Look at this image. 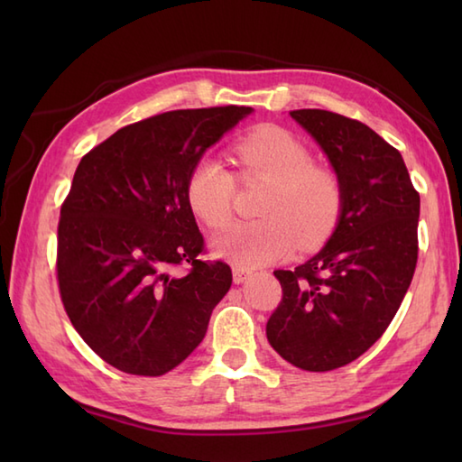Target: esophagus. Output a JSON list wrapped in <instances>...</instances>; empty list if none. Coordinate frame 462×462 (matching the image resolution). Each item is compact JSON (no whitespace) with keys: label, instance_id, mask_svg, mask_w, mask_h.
I'll return each mask as SVG.
<instances>
[{"label":"esophagus","instance_id":"34e87169","mask_svg":"<svg viewBox=\"0 0 462 462\" xmlns=\"http://www.w3.org/2000/svg\"><path fill=\"white\" fill-rule=\"evenodd\" d=\"M232 276H234V283H242L246 282L252 276L250 268H242V266H234L232 268Z\"/></svg>","mask_w":462,"mask_h":462}]
</instances>
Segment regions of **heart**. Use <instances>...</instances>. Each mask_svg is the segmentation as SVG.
<instances>
[{
  "mask_svg": "<svg viewBox=\"0 0 462 462\" xmlns=\"http://www.w3.org/2000/svg\"><path fill=\"white\" fill-rule=\"evenodd\" d=\"M242 180H263L268 190L260 204V220L242 222L214 240L218 256L242 268L288 258L298 248L326 242L339 220L343 186L336 171L313 164V154L296 134L280 126H260L234 146ZM192 212L212 230L232 220L236 176L204 156L186 182Z\"/></svg>",
  "mask_w": 462,
  "mask_h": 462,
  "instance_id": "heart-1",
  "label": "heart"
}]
</instances>
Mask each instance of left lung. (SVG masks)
Wrapping results in <instances>:
<instances>
[{"label": "left lung", "mask_w": 462, "mask_h": 462, "mask_svg": "<svg viewBox=\"0 0 462 462\" xmlns=\"http://www.w3.org/2000/svg\"><path fill=\"white\" fill-rule=\"evenodd\" d=\"M290 115L328 154L343 206L316 256L273 272L282 301L266 336L291 365L331 371L363 356L395 318L417 266L420 200L403 156L367 125L321 109Z\"/></svg>", "instance_id": "8db88e82"}]
</instances>
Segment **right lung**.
I'll list each match as a JSON object with an SVG mask.
<instances>
[{
    "instance_id": "1",
    "label": "right lung",
    "mask_w": 462,
    "mask_h": 462,
    "mask_svg": "<svg viewBox=\"0 0 462 462\" xmlns=\"http://www.w3.org/2000/svg\"><path fill=\"white\" fill-rule=\"evenodd\" d=\"M250 113L228 105L154 115L77 166L57 228L59 293L77 333L119 371L159 377L180 365L230 290L228 263L199 258L204 238L186 182ZM182 263L189 273L179 277Z\"/></svg>"
}]
</instances>
